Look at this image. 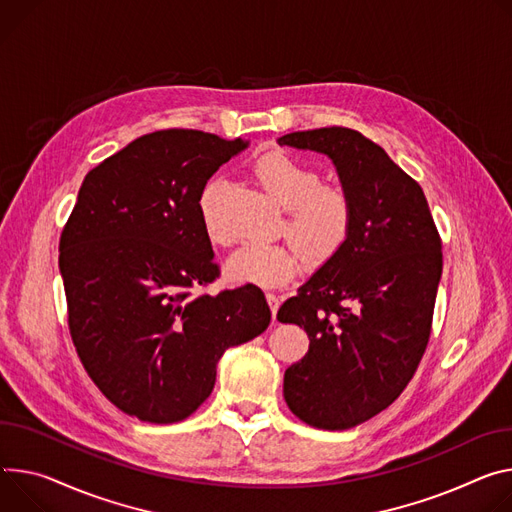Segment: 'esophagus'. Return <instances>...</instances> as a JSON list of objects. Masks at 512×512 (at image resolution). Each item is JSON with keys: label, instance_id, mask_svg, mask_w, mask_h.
Returning a JSON list of instances; mask_svg holds the SVG:
<instances>
[{"label": "esophagus", "instance_id": "esophagus-1", "mask_svg": "<svg viewBox=\"0 0 512 512\" xmlns=\"http://www.w3.org/2000/svg\"><path fill=\"white\" fill-rule=\"evenodd\" d=\"M267 298V304L271 308V314H273V320H275V314H277V308H280V298H277L275 294H265Z\"/></svg>", "mask_w": 512, "mask_h": 512}]
</instances>
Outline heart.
<instances>
[{
  "instance_id": "1",
  "label": "heart",
  "mask_w": 512,
  "mask_h": 512,
  "mask_svg": "<svg viewBox=\"0 0 512 512\" xmlns=\"http://www.w3.org/2000/svg\"><path fill=\"white\" fill-rule=\"evenodd\" d=\"M253 173L265 194L288 210V235L312 261H327L343 247L353 224V204L343 188L322 185L316 169L284 153L263 155ZM222 192L224 181L214 177L206 181L198 198L202 224L212 243L230 241V232L216 216ZM299 248L294 243H247L228 257L226 273L239 284L282 288L304 265Z\"/></svg>"
}]
</instances>
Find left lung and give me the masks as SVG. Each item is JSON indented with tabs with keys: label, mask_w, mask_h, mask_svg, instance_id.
I'll list each match as a JSON object with an SVG mask.
<instances>
[{
	"label": "left lung",
	"mask_w": 512,
	"mask_h": 512,
	"mask_svg": "<svg viewBox=\"0 0 512 512\" xmlns=\"http://www.w3.org/2000/svg\"><path fill=\"white\" fill-rule=\"evenodd\" d=\"M277 143L327 155L353 204L343 247L277 310L310 339L284 376L290 410L343 431L388 408L414 376L431 335L441 239L421 185L361 132L331 126Z\"/></svg>",
	"instance_id": "1"
}]
</instances>
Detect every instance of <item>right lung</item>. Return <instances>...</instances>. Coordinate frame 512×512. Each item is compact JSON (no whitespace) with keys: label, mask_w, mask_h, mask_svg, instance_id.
<instances>
[{"label":"right lung","mask_w":512,"mask_h":512,"mask_svg":"<svg viewBox=\"0 0 512 512\" xmlns=\"http://www.w3.org/2000/svg\"><path fill=\"white\" fill-rule=\"evenodd\" d=\"M247 147L200 130L145 134L85 175L63 228L59 269L81 363L141 421L188 418L224 351L269 327L257 286L194 296L218 277L200 192Z\"/></svg>","instance_id":"right-lung-1"}]
</instances>
